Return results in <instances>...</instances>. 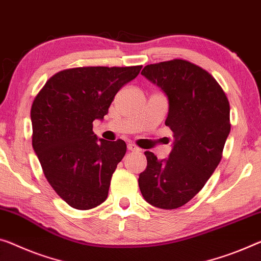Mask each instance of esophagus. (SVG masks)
Returning <instances> with one entry per match:
<instances>
[{
	"label": "esophagus",
	"mask_w": 261,
	"mask_h": 261,
	"mask_svg": "<svg viewBox=\"0 0 261 261\" xmlns=\"http://www.w3.org/2000/svg\"><path fill=\"white\" fill-rule=\"evenodd\" d=\"M127 148H128V150H130V151H140V150H141L138 146H135L134 143H128Z\"/></svg>",
	"instance_id": "34e87169"
}]
</instances>
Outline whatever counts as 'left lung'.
<instances>
[{
    "mask_svg": "<svg viewBox=\"0 0 261 261\" xmlns=\"http://www.w3.org/2000/svg\"><path fill=\"white\" fill-rule=\"evenodd\" d=\"M141 74L167 94L166 126L175 142L164 161L144 151L147 168L139 187L151 205L177 209L202 190L222 160L231 130L230 103L217 80L186 59L149 64Z\"/></svg>",
    "mask_w": 261,
    "mask_h": 261,
    "instance_id": "1",
    "label": "left lung"
}]
</instances>
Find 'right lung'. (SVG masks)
<instances>
[{"label":"right lung","mask_w":261,"mask_h":261,"mask_svg":"<svg viewBox=\"0 0 261 261\" xmlns=\"http://www.w3.org/2000/svg\"><path fill=\"white\" fill-rule=\"evenodd\" d=\"M138 66H83L59 71L31 106L33 147L44 175L62 199L78 210L105 202L111 178L126 154L121 139L97 138L118 91L140 73Z\"/></svg>","instance_id":"1"}]
</instances>
